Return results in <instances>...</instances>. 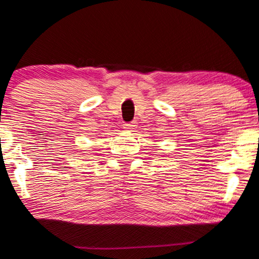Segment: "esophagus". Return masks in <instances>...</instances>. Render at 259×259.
I'll return each mask as SVG.
<instances>
[{
	"label": "esophagus",
	"mask_w": 259,
	"mask_h": 259,
	"mask_svg": "<svg viewBox=\"0 0 259 259\" xmlns=\"http://www.w3.org/2000/svg\"><path fill=\"white\" fill-rule=\"evenodd\" d=\"M123 129L126 130V132H135L136 129V123H129V124H124Z\"/></svg>",
	"instance_id": "esophagus-1"
}]
</instances>
